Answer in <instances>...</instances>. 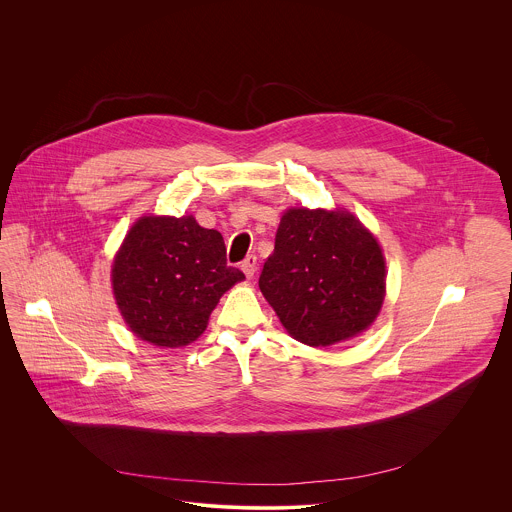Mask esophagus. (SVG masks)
Segmentation results:
<instances>
[{"mask_svg":"<svg viewBox=\"0 0 512 512\" xmlns=\"http://www.w3.org/2000/svg\"><path fill=\"white\" fill-rule=\"evenodd\" d=\"M256 264H258V258H256V256H252V254H250V256H246V258H244V262L240 264V270L244 272V276H246V278H252V276L256 274Z\"/></svg>","mask_w":512,"mask_h":512,"instance_id":"obj_1","label":"esophagus"}]
</instances>
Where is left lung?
<instances>
[{
  "mask_svg": "<svg viewBox=\"0 0 512 512\" xmlns=\"http://www.w3.org/2000/svg\"><path fill=\"white\" fill-rule=\"evenodd\" d=\"M258 284L295 341L329 347L376 321L386 297V258L351 211L290 207Z\"/></svg>",
  "mask_w": 512,
  "mask_h": 512,
  "instance_id": "obj_1",
  "label": "left lung"
}]
</instances>
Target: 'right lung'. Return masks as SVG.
Here are the masks:
<instances>
[{
	"instance_id": "add662e5",
	"label": "right lung",
	"mask_w": 512,
	"mask_h": 512,
	"mask_svg": "<svg viewBox=\"0 0 512 512\" xmlns=\"http://www.w3.org/2000/svg\"><path fill=\"white\" fill-rule=\"evenodd\" d=\"M244 280L226 266L224 238L193 215H144L112 260L110 282L128 329L161 349L197 341L220 297Z\"/></svg>"
}]
</instances>
